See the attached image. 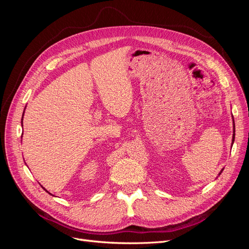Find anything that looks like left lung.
Returning <instances> with one entry per match:
<instances>
[{
    "label": "left lung",
    "mask_w": 249,
    "mask_h": 249,
    "mask_svg": "<svg viewBox=\"0 0 249 249\" xmlns=\"http://www.w3.org/2000/svg\"><path fill=\"white\" fill-rule=\"evenodd\" d=\"M233 133H235V124H233ZM235 141V134L232 135V143Z\"/></svg>",
    "instance_id": "8db88e82"
}]
</instances>
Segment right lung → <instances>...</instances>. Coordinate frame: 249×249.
<instances>
[{
  "label": "right lung",
  "instance_id": "add662e5",
  "mask_svg": "<svg viewBox=\"0 0 249 249\" xmlns=\"http://www.w3.org/2000/svg\"><path fill=\"white\" fill-rule=\"evenodd\" d=\"M22 116H24V114H22ZM21 124H22V122H21ZM43 189H44V188H43ZM44 190H46V189H44ZM47 191V190H46ZM48 192V191H47Z\"/></svg>",
  "mask_w": 249,
  "mask_h": 249
}]
</instances>
